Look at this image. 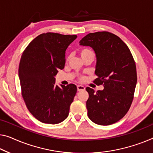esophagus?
Masks as SVG:
<instances>
[{"instance_id":"34e87169","label":"esophagus","mask_w":153,"mask_h":153,"mask_svg":"<svg viewBox=\"0 0 153 153\" xmlns=\"http://www.w3.org/2000/svg\"><path fill=\"white\" fill-rule=\"evenodd\" d=\"M77 89L78 91H84V90H85V87H84V86H82V85H78V86H77Z\"/></svg>"}]
</instances>
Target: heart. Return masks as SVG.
I'll return each instance as SVG.
<instances>
[{"mask_svg":"<svg viewBox=\"0 0 153 153\" xmlns=\"http://www.w3.org/2000/svg\"><path fill=\"white\" fill-rule=\"evenodd\" d=\"M79 53L82 59L86 58V56H90V55H94V53H93V51H92V50L87 49V48H82V49H81L80 50H79ZM83 79H84V77L82 76H81L80 77H79V80H83Z\"/></svg>","mask_w":153,"mask_h":153,"instance_id":"b5f03b06","label":"heart"}]
</instances>
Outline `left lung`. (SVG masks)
Listing matches in <instances>:
<instances>
[{
    "label": "left lung",
    "instance_id": "8db88e82",
    "mask_svg": "<svg viewBox=\"0 0 153 153\" xmlns=\"http://www.w3.org/2000/svg\"><path fill=\"white\" fill-rule=\"evenodd\" d=\"M90 46L97 58L93 81L104 86L95 91L86 87L88 117L95 124L110 125L124 117L134 97L137 84L135 62L131 51L120 38L108 31L90 33L79 41Z\"/></svg>",
    "mask_w": 153,
    "mask_h": 153
}]
</instances>
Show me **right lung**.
<instances>
[{
    "mask_svg": "<svg viewBox=\"0 0 153 153\" xmlns=\"http://www.w3.org/2000/svg\"><path fill=\"white\" fill-rule=\"evenodd\" d=\"M76 35L42 33L31 41L22 55L18 68L22 96L32 115L45 124H58L68 117L77 87H61L55 76L65 65V51Z\"/></svg>",
    "mask_w": 153,
    "mask_h": 153,
    "instance_id": "obj_1",
    "label": "right lung"
}]
</instances>
